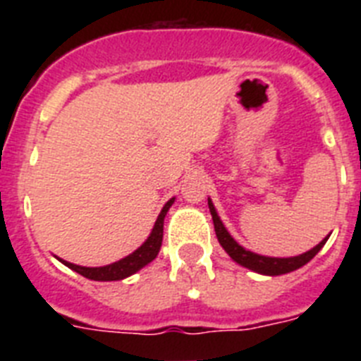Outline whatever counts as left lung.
<instances>
[{
    "label": "left lung",
    "instance_id": "8db88e82",
    "mask_svg": "<svg viewBox=\"0 0 361 361\" xmlns=\"http://www.w3.org/2000/svg\"><path fill=\"white\" fill-rule=\"evenodd\" d=\"M208 206H209V213H212V219H213V226H215V233H216V238H219L220 245L224 247L226 253L242 267H247V269L255 271L258 275H267V276H279V275H286V273H291V271L300 269L302 266L311 260L318 251L322 250L329 238V235L317 244L312 250L305 251V253L298 255V257H266V255H258L253 253V251L245 250L244 245L238 244L235 238L229 235V231L226 229V226L222 224V220H220L219 213H216L215 206H213L212 199H208Z\"/></svg>",
    "mask_w": 361,
    "mask_h": 361
}]
</instances>
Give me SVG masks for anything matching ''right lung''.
<instances>
[{
	"label": "right lung",
	"mask_w": 361,
	"mask_h": 361,
	"mask_svg": "<svg viewBox=\"0 0 361 361\" xmlns=\"http://www.w3.org/2000/svg\"><path fill=\"white\" fill-rule=\"evenodd\" d=\"M173 202H175V197L164 204V208L161 209L157 220H155V224H153L149 237L146 238V240L142 242L135 251H133V253H130L128 257L121 258V260H117V262L108 264V266H101V267H85V266H78V264L66 262V260H63V258H57V260H59L61 264H65V266L70 267L72 271H75V273H79V275H82L85 279L97 280V282H114V280L128 279V276L135 275L137 271H141L142 267L148 266L152 260L157 258L162 245L164 216Z\"/></svg>",
	"instance_id": "1"
}]
</instances>
